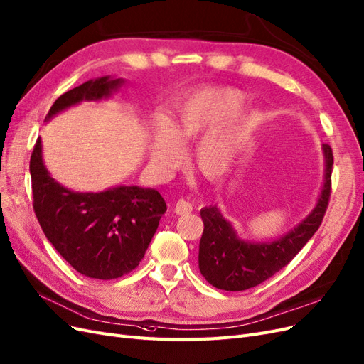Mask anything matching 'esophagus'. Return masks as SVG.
Listing matches in <instances>:
<instances>
[{
    "label": "esophagus",
    "instance_id": "34e87169",
    "mask_svg": "<svg viewBox=\"0 0 364 364\" xmlns=\"http://www.w3.org/2000/svg\"><path fill=\"white\" fill-rule=\"evenodd\" d=\"M192 210H193V205L189 201H186V199H183V198L178 199L177 204H175V213H177V215H189Z\"/></svg>",
    "mask_w": 364,
    "mask_h": 364
}]
</instances>
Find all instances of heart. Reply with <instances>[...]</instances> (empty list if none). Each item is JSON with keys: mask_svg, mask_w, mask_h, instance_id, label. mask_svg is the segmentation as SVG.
<instances>
[{"mask_svg": "<svg viewBox=\"0 0 364 364\" xmlns=\"http://www.w3.org/2000/svg\"><path fill=\"white\" fill-rule=\"evenodd\" d=\"M245 101L243 93L232 87H213L193 93L175 113L172 128L163 119L154 122L152 163L160 171L175 166L181 157L180 144H191L201 136L191 152V165L208 180L224 177L260 125L262 112L246 110L225 128L214 130L236 114Z\"/></svg>", "mask_w": 364, "mask_h": 364, "instance_id": "1", "label": "heart"}]
</instances>
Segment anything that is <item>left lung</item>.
Segmentation results:
<instances>
[{
  "instance_id": "obj_1",
  "label": "left lung",
  "mask_w": 364,
  "mask_h": 364,
  "mask_svg": "<svg viewBox=\"0 0 364 364\" xmlns=\"http://www.w3.org/2000/svg\"><path fill=\"white\" fill-rule=\"evenodd\" d=\"M325 178L318 203L311 213L284 236L272 242H250L237 236L231 222L216 205L204 207V231L199 242V271L210 284L220 290L239 291L259 286L289 264L302 246L318 231L331 193L333 149L322 145Z\"/></svg>"
}]
</instances>
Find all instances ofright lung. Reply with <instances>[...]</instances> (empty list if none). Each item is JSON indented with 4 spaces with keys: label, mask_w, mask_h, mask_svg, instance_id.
<instances>
[{
    "label": "right lung",
    "mask_w": 364,
    "mask_h": 364,
    "mask_svg": "<svg viewBox=\"0 0 364 364\" xmlns=\"http://www.w3.org/2000/svg\"><path fill=\"white\" fill-rule=\"evenodd\" d=\"M122 85V78L89 80L58 97L46 121L81 101L109 98ZM30 173L33 208L45 236L77 272L114 279L139 266L166 212L156 189L116 186L98 193L69 191L45 168L41 137L31 152Z\"/></svg>",
    "instance_id": "obj_1"
}]
</instances>
